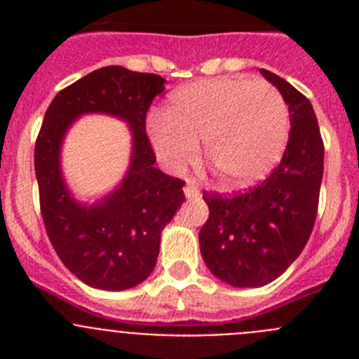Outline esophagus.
Segmentation results:
<instances>
[{"label":"esophagus","instance_id":"34e87169","mask_svg":"<svg viewBox=\"0 0 359 359\" xmlns=\"http://www.w3.org/2000/svg\"><path fill=\"white\" fill-rule=\"evenodd\" d=\"M183 192H185V196L189 199L199 198V187L196 185V182H192V180H187L185 189H183Z\"/></svg>","mask_w":359,"mask_h":359}]
</instances>
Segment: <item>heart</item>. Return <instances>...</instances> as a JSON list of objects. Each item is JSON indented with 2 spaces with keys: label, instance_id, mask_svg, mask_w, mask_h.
<instances>
[{
  "label": "heart",
  "instance_id": "b5f03b06",
  "mask_svg": "<svg viewBox=\"0 0 359 359\" xmlns=\"http://www.w3.org/2000/svg\"><path fill=\"white\" fill-rule=\"evenodd\" d=\"M290 116L280 91L264 81L219 77L174 91L147 135L170 172H182L198 154L231 189L259 182L273 169L287 140Z\"/></svg>",
  "mask_w": 359,
  "mask_h": 359
}]
</instances>
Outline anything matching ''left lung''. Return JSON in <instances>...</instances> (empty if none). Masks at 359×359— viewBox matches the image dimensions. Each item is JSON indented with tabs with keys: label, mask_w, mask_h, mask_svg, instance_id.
<instances>
[{
	"label": "left lung",
	"mask_w": 359,
	"mask_h": 359,
	"mask_svg": "<svg viewBox=\"0 0 359 359\" xmlns=\"http://www.w3.org/2000/svg\"><path fill=\"white\" fill-rule=\"evenodd\" d=\"M280 91L291 131L280 163L255 189L237 196L203 194L210 208L199 230L205 264L233 287H261L294 262L315 226L323 176V142L311 102L268 69Z\"/></svg>",
	"instance_id": "obj_1"
}]
</instances>
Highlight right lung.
<instances>
[{"instance_id": "1", "label": "right lung", "mask_w": 359, "mask_h": 359, "mask_svg": "<svg viewBox=\"0 0 359 359\" xmlns=\"http://www.w3.org/2000/svg\"><path fill=\"white\" fill-rule=\"evenodd\" d=\"M163 84L154 73L106 66L59 91L44 115L34 154L41 214L62 264L91 287L123 291L144 282L156 266L161 230L185 201V182L154 167L145 135L147 109ZM91 112L128 123L133 152L117 189L88 205L65 185L60 151L72 122Z\"/></svg>"}]
</instances>
